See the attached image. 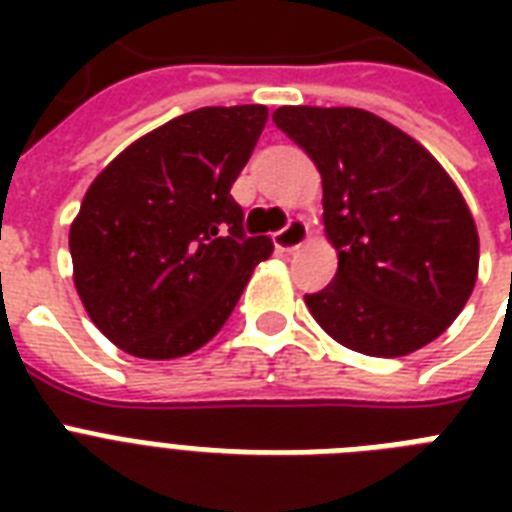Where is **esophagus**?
<instances>
[{
	"instance_id": "obj_1",
	"label": "esophagus",
	"mask_w": 512,
	"mask_h": 512,
	"mask_svg": "<svg viewBox=\"0 0 512 512\" xmlns=\"http://www.w3.org/2000/svg\"><path fill=\"white\" fill-rule=\"evenodd\" d=\"M308 241V225L297 217V220H289L287 228L273 233V244L279 252H297Z\"/></svg>"
}]
</instances>
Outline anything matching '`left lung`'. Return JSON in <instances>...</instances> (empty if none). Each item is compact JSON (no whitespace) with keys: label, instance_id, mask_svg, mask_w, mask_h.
<instances>
[{"label":"left lung","instance_id":"left-lung-1","mask_svg":"<svg viewBox=\"0 0 512 512\" xmlns=\"http://www.w3.org/2000/svg\"><path fill=\"white\" fill-rule=\"evenodd\" d=\"M324 188L337 276L305 305L332 340L396 358L444 335L478 279V231L428 148L364 108L281 106Z\"/></svg>","mask_w":512,"mask_h":512}]
</instances>
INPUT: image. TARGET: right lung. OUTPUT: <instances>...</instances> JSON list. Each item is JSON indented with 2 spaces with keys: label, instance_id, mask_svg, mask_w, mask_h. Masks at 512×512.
<instances>
[{
  "label": "right lung",
  "instance_id": "1",
  "mask_svg": "<svg viewBox=\"0 0 512 512\" xmlns=\"http://www.w3.org/2000/svg\"><path fill=\"white\" fill-rule=\"evenodd\" d=\"M265 106L196 108L124 148L87 188L68 231L74 287L116 348L164 361L223 329L273 241L247 236L231 185Z\"/></svg>",
  "mask_w": 512,
  "mask_h": 512
}]
</instances>
